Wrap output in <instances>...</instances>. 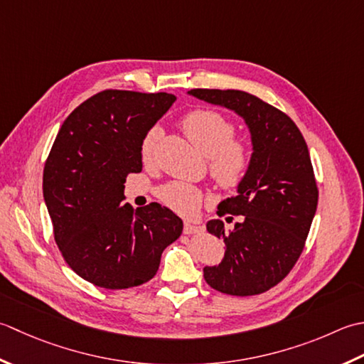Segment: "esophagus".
I'll return each instance as SVG.
<instances>
[{
	"instance_id": "34e87169",
	"label": "esophagus",
	"mask_w": 364,
	"mask_h": 364,
	"mask_svg": "<svg viewBox=\"0 0 364 364\" xmlns=\"http://www.w3.org/2000/svg\"><path fill=\"white\" fill-rule=\"evenodd\" d=\"M201 231H203L201 228L196 226V225H191V223H185V226H183V234H187V235L198 234V232H201Z\"/></svg>"
}]
</instances>
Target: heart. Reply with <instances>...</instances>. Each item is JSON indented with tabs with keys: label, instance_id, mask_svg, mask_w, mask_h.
<instances>
[{
	"label": "heart",
	"instance_id": "obj_1",
	"mask_svg": "<svg viewBox=\"0 0 364 364\" xmlns=\"http://www.w3.org/2000/svg\"><path fill=\"white\" fill-rule=\"evenodd\" d=\"M182 130L190 143L207 160V171L212 181L225 191H235L247 181L253 165V146L243 136H235V124L218 111L195 109L182 119ZM160 130L152 127L141 143V159L151 163ZM159 196L173 210L195 215L203 204V191L185 182L163 185Z\"/></svg>",
	"mask_w": 364,
	"mask_h": 364
}]
</instances>
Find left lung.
I'll return each instance as SVG.
<instances>
[{"instance_id": "left-lung-1", "label": "left lung", "mask_w": 364, "mask_h": 364, "mask_svg": "<svg viewBox=\"0 0 364 364\" xmlns=\"http://www.w3.org/2000/svg\"><path fill=\"white\" fill-rule=\"evenodd\" d=\"M190 94L243 116L255 146L239 195L217 210L226 221L240 217L239 223L229 232L221 220L207 223V231L225 242L226 253L217 267H205L204 279L228 295L262 294L294 269L317 209L318 188L306 141L291 117L253 94L234 89H191Z\"/></svg>"}]
</instances>
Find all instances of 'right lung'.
<instances>
[{"mask_svg":"<svg viewBox=\"0 0 364 364\" xmlns=\"http://www.w3.org/2000/svg\"><path fill=\"white\" fill-rule=\"evenodd\" d=\"M173 94L105 89L68 116L43 168V199L55 242L78 277L99 287L129 289L155 277L182 220L151 203H124V182L143 169L141 143L166 113Z\"/></svg>","mask_w":364,"mask_h":364,"instance_id":"add662e5","label":"right lung"}]
</instances>
